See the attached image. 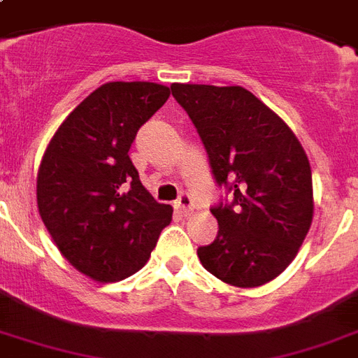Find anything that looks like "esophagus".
<instances>
[{
  "label": "esophagus",
  "instance_id": "obj_1",
  "mask_svg": "<svg viewBox=\"0 0 358 358\" xmlns=\"http://www.w3.org/2000/svg\"><path fill=\"white\" fill-rule=\"evenodd\" d=\"M174 206H176V208H178L182 214H187V212L191 210V206H193V199H191V195L187 193V191H182V193H180L178 201H176V204H174Z\"/></svg>",
  "mask_w": 358,
  "mask_h": 358
}]
</instances>
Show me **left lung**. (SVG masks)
I'll use <instances>...</instances> for the list:
<instances>
[{"instance_id":"8db88e82","label":"left lung","mask_w":358,"mask_h":358,"mask_svg":"<svg viewBox=\"0 0 358 358\" xmlns=\"http://www.w3.org/2000/svg\"><path fill=\"white\" fill-rule=\"evenodd\" d=\"M195 125L215 184L229 199L212 206L220 231L197 255L210 274L236 287L280 276L313 217L310 161L299 138L263 101L240 86L173 84Z\"/></svg>"}]
</instances>
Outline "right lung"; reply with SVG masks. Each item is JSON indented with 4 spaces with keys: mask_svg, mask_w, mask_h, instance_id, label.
<instances>
[{
    "mask_svg": "<svg viewBox=\"0 0 358 358\" xmlns=\"http://www.w3.org/2000/svg\"><path fill=\"white\" fill-rule=\"evenodd\" d=\"M154 82H108L59 125L41 161L37 204L52 240L76 270L120 282L141 270L173 217L141 184L129 148L169 99Z\"/></svg>",
    "mask_w": 358,
    "mask_h": 358,
    "instance_id": "right-lung-1",
    "label": "right lung"
}]
</instances>
